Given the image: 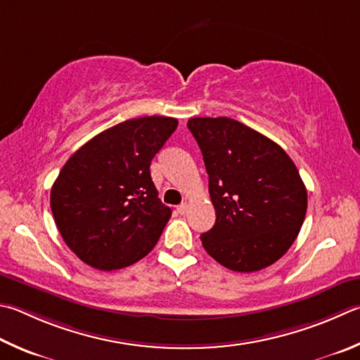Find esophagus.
Returning a JSON list of instances; mask_svg holds the SVG:
<instances>
[{
  "mask_svg": "<svg viewBox=\"0 0 360 360\" xmlns=\"http://www.w3.org/2000/svg\"><path fill=\"white\" fill-rule=\"evenodd\" d=\"M176 209H178L179 214H186L187 209H188V205H187V202H182V205H179Z\"/></svg>",
  "mask_w": 360,
  "mask_h": 360,
  "instance_id": "obj_1",
  "label": "esophagus"
}]
</instances>
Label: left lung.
Masks as SVG:
<instances>
[{
    "label": "left lung",
    "mask_w": 360,
    "mask_h": 360,
    "mask_svg": "<svg viewBox=\"0 0 360 360\" xmlns=\"http://www.w3.org/2000/svg\"><path fill=\"white\" fill-rule=\"evenodd\" d=\"M209 174L215 224L201 234L221 266L255 272L276 263L296 240L307 212V188L276 141L231 117H192Z\"/></svg>",
    "instance_id": "8db88e82"
}]
</instances>
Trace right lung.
I'll return each instance as SVG.
<instances>
[{
    "label": "right lung",
    "mask_w": 360,
    "mask_h": 360,
    "mask_svg": "<svg viewBox=\"0 0 360 360\" xmlns=\"http://www.w3.org/2000/svg\"><path fill=\"white\" fill-rule=\"evenodd\" d=\"M178 127L167 116L103 130L72 154L50 192L64 243L99 271L136 263L158 244L172 209L162 205L151 160Z\"/></svg>",
    "instance_id": "obj_1"
}]
</instances>
